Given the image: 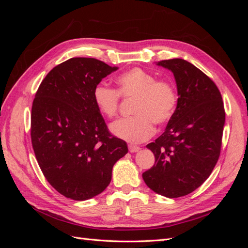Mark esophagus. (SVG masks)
<instances>
[{"label":"esophagus","mask_w":248,"mask_h":248,"mask_svg":"<svg viewBox=\"0 0 248 248\" xmlns=\"http://www.w3.org/2000/svg\"><path fill=\"white\" fill-rule=\"evenodd\" d=\"M128 149H129V151H130L131 153H136V152H139V151H140V147L134 146V145H129V146H128Z\"/></svg>","instance_id":"esophagus-1"}]
</instances>
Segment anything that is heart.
<instances>
[{"instance_id":"b5f03b06","label":"heart","mask_w":248,"mask_h":248,"mask_svg":"<svg viewBox=\"0 0 248 248\" xmlns=\"http://www.w3.org/2000/svg\"><path fill=\"white\" fill-rule=\"evenodd\" d=\"M118 92L107 86L95 87L93 98L97 108L107 118L118 114L119 94L134 99L131 112L134 115L110 125L116 137L130 142H140L151 138L154 123L162 125L172 117L177 107V93L171 84L157 80L154 74L140 68H132L116 79Z\"/></svg>"}]
</instances>
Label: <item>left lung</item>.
I'll use <instances>...</instances> for the list:
<instances>
[{
  "label": "left lung",
  "mask_w": 248,
  "mask_h": 248,
  "mask_svg": "<svg viewBox=\"0 0 248 248\" xmlns=\"http://www.w3.org/2000/svg\"><path fill=\"white\" fill-rule=\"evenodd\" d=\"M156 65L174 74L179 98L166 130L147 145L155 164L142 179L154 192L175 199L196 190L212 172L220 154L226 112L218 88L196 66L183 59Z\"/></svg>",
  "instance_id": "left-lung-1"
}]
</instances>
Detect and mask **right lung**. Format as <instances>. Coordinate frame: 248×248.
I'll return each instance as SVG.
<instances>
[{"instance_id": "right-lung-1", "label": "right lung", "mask_w": 248, "mask_h": 248, "mask_svg": "<svg viewBox=\"0 0 248 248\" xmlns=\"http://www.w3.org/2000/svg\"><path fill=\"white\" fill-rule=\"evenodd\" d=\"M118 67L72 58L52 68L33 101L31 139L48 183L64 197L86 201L111 180L114 164L128 152L109 133L93 98L95 87Z\"/></svg>"}]
</instances>
